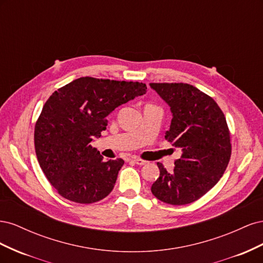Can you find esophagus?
<instances>
[{"mask_svg": "<svg viewBox=\"0 0 263 263\" xmlns=\"http://www.w3.org/2000/svg\"><path fill=\"white\" fill-rule=\"evenodd\" d=\"M133 161L136 163V164H138V165H144V164H146L148 162V161L144 160V159H140V158H133Z\"/></svg>", "mask_w": 263, "mask_h": 263, "instance_id": "1", "label": "esophagus"}]
</instances>
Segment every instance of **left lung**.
<instances>
[{
  "instance_id": "1",
  "label": "left lung",
  "mask_w": 263,
  "mask_h": 263,
  "mask_svg": "<svg viewBox=\"0 0 263 263\" xmlns=\"http://www.w3.org/2000/svg\"><path fill=\"white\" fill-rule=\"evenodd\" d=\"M168 103L172 121L164 138L182 151L168 172L158 162L160 176L151 192L166 204L193 203L216 184L232 156L230 132L222 110L210 95L187 83H150Z\"/></svg>"
}]
</instances>
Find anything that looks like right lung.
<instances>
[{
    "instance_id": "right-lung-1",
    "label": "right lung",
    "mask_w": 263,
    "mask_h": 263,
    "mask_svg": "<svg viewBox=\"0 0 263 263\" xmlns=\"http://www.w3.org/2000/svg\"><path fill=\"white\" fill-rule=\"evenodd\" d=\"M146 90L145 83L83 77L50 95L34 142L39 165L62 197L91 204L112 192L124 160L105 161L91 141L106 129L110 112Z\"/></svg>"
}]
</instances>
